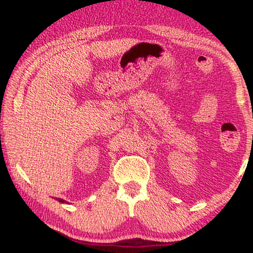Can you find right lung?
<instances>
[{
	"mask_svg": "<svg viewBox=\"0 0 253 253\" xmlns=\"http://www.w3.org/2000/svg\"><path fill=\"white\" fill-rule=\"evenodd\" d=\"M57 200H58V201H59V202H62V203L65 202V201H64V200H62V199H57Z\"/></svg>",
	"mask_w": 253,
	"mask_h": 253,
	"instance_id": "obj_1",
	"label": "right lung"
}]
</instances>
